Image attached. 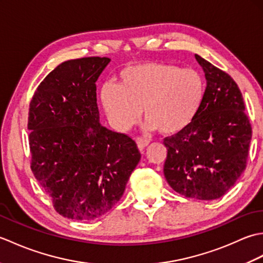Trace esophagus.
I'll return each instance as SVG.
<instances>
[{
	"label": "esophagus",
	"instance_id": "obj_1",
	"mask_svg": "<svg viewBox=\"0 0 263 263\" xmlns=\"http://www.w3.org/2000/svg\"><path fill=\"white\" fill-rule=\"evenodd\" d=\"M136 142L138 144V148L140 150H143L149 144V140H147V139H143V138H137Z\"/></svg>",
	"mask_w": 263,
	"mask_h": 263
}]
</instances>
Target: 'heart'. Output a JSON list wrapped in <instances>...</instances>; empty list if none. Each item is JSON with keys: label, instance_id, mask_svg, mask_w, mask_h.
Segmentation results:
<instances>
[{"label": "heart", "instance_id": "obj_1", "mask_svg": "<svg viewBox=\"0 0 263 263\" xmlns=\"http://www.w3.org/2000/svg\"><path fill=\"white\" fill-rule=\"evenodd\" d=\"M205 83L200 72L170 63L144 62L126 66L117 85L100 90L105 115L116 131L126 132L141 117L147 128L172 136L185 130L203 104Z\"/></svg>", "mask_w": 263, "mask_h": 263}]
</instances>
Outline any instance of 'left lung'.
Returning a JSON list of instances; mask_svg holds the SVG:
<instances>
[{"instance_id":"1","label":"left lung","mask_w":263,"mask_h":263,"mask_svg":"<svg viewBox=\"0 0 263 263\" xmlns=\"http://www.w3.org/2000/svg\"><path fill=\"white\" fill-rule=\"evenodd\" d=\"M195 60L206 80L203 104L191 125L164 139V175L184 197L215 200L247 167L252 128L236 82L197 54Z\"/></svg>"}]
</instances>
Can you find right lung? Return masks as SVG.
<instances>
[{"mask_svg":"<svg viewBox=\"0 0 263 263\" xmlns=\"http://www.w3.org/2000/svg\"><path fill=\"white\" fill-rule=\"evenodd\" d=\"M108 58L65 61L30 102L31 171L60 215L92 220L119 202L141 154L135 140L99 123L96 81Z\"/></svg>","mask_w":263,"mask_h":263,"instance_id":"1","label":"right lung"}]
</instances>
